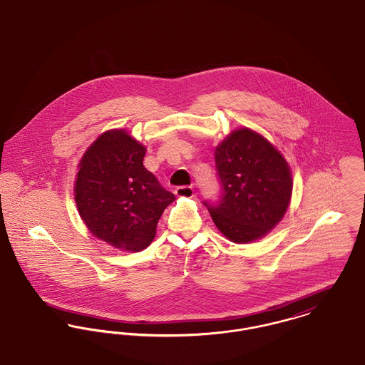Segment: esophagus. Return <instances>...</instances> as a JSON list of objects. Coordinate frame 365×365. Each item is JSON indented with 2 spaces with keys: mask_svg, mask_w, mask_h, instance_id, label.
I'll return each mask as SVG.
<instances>
[{
  "mask_svg": "<svg viewBox=\"0 0 365 365\" xmlns=\"http://www.w3.org/2000/svg\"><path fill=\"white\" fill-rule=\"evenodd\" d=\"M175 195L178 197H187V198H190V197L195 196V190H193L192 186H179V187H176Z\"/></svg>",
  "mask_w": 365,
  "mask_h": 365,
  "instance_id": "esophagus-1",
  "label": "esophagus"
}]
</instances>
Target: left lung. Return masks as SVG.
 Wrapping results in <instances>:
<instances>
[{
	"mask_svg": "<svg viewBox=\"0 0 365 365\" xmlns=\"http://www.w3.org/2000/svg\"><path fill=\"white\" fill-rule=\"evenodd\" d=\"M215 168L221 195L217 202L202 204L229 240H257L281 221L293 183L287 163L271 143L250 129L235 130L217 147Z\"/></svg>",
	"mask_w": 365,
	"mask_h": 365,
	"instance_id": "obj_1",
	"label": "left lung"
}]
</instances>
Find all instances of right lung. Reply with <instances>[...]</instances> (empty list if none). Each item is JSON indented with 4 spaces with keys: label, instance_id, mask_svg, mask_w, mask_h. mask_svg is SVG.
<instances>
[{
    "label": "right lung",
    "instance_id": "add662e5",
    "mask_svg": "<svg viewBox=\"0 0 365 365\" xmlns=\"http://www.w3.org/2000/svg\"><path fill=\"white\" fill-rule=\"evenodd\" d=\"M145 148L125 130H108L81 161L75 201L90 232L116 249L140 252L175 200L143 165Z\"/></svg>",
    "mask_w": 365,
    "mask_h": 365
}]
</instances>
